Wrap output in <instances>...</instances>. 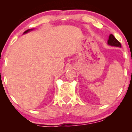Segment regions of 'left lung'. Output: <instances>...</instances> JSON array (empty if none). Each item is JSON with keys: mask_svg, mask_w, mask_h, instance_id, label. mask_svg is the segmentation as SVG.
<instances>
[{"mask_svg": "<svg viewBox=\"0 0 132 132\" xmlns=\"http://www.w3.org/2000/svg\"><path fill=\"white\" fill-rule=\"evenodd\" d=\"M107 43L108 45L110 46H117V47H121V44L117 39L115 38L114 36L112 34H110L109 37V40L107 41Z\"/></svg>", "mask_w": 132, "mask_h": 132, "instance_id": "left-lung-1", "label": "left lung"}]
</instances>
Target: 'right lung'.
Listing matches in <instances>:
<instances>
[{
  "label": "right lung",
  "mask_w": 132,
  "mask_h": 132,
  "mask_svg": "<svg viewBox=\"0 0 132 132\" xmlns=\"http://www.w3.org/2000/svg\"><path fill=\"white\" fill-rule=\"evenodd\" d=\"M33 29H28V30H26V31H25V32H24L23 33H28V31H31V30H32Z\"/></svg>",
  "instance_id": "right-lung-1"
}]
</instances>
